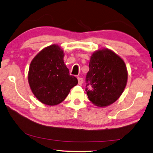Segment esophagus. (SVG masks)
I'll list each match as a JSON object with an SVG mask.
<instances>
[{
  "mask_svg": "<svg viewBox=\"0 0 153 153\" xmlns=\"http://www.w3.org/2000/svg\"><path fill=\"white\" fill-rule=\"evenodd\" d=\"M77 80H78V84L79 85H81L82 83H83V79L82 78V77H77Z\"/></svg>",
  "mask_w": 153,
  "mask_h": 153,
  "instance_id": "obj_1",
  "label": "esophagus"
}]
</instances>
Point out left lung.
I'll return each mask as SVG.
<instances>
[{"mask_svg": "<svg viewBox=\"0 0 153 153\" xmlns=\"http://www.w3.org/2000/svg\"><path fill=\"white\" fill-rule=\"evenodd\" d=\"M86 81L90 101L97 107H107L121 97L126 86L128 70L125 62L108 48L96 51L90 57Z\"/></svg>", "mask_w": 153, "mask_h": 153, "instance_id": "8db88e82", "label": "left lung"}]
</instances>
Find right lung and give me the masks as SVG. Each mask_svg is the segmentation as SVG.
<instances>
[{
  "label": "right lung",
  "mask_w": 153,
  "mask_h": 153,
  "mask_svg": "<svg viewBox=\"0 0 153 153\" xmlns=\"http://www.w3.org/2000/svg\"><path fill=\"white\" fill-rule=\"evenodd\" d=\"M63 58V49L52 45L40 51L31 61L28 83L33 95L43 104H60L78 83L76 77L69 75Z\"/></svg>",
  "instance_id": "right-lung-1"
}]
</instances>
